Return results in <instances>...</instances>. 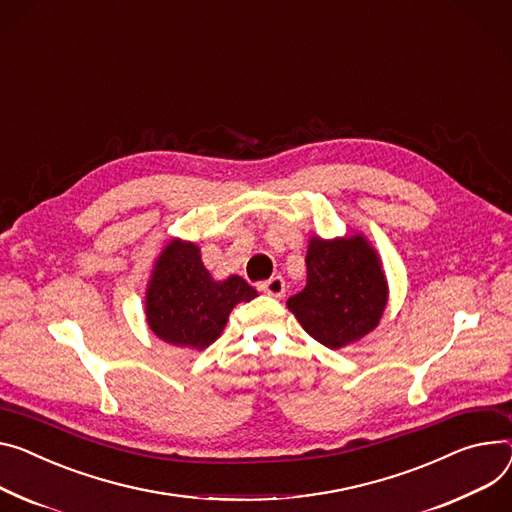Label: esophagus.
Returning <instances> with one entry per match:
<instances>
[{"label":"esophagus","mask_w":512,"mask_h":512,"mask_svg":"<svg viewBox=\"0 0 512 512\" xmlns=\"http://www.w3.org/2000/svg\"><path fill=\"white\" fill-rule=\"evenodd\" d=\"M260 291H264L270 297H283L285 295V279L283 277H272L260 285Z\"/></svg>","instance_id":"34e87169"}]
</instances>
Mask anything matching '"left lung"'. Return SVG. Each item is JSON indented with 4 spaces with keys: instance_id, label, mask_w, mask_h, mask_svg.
<instances>
[{
    "instance_id": "obj_1",
    "label": "left lung",
    "mask_w": 512,
    "mask_h": 512,
    "mask_svg": "<svg viewBox=\"0 0 512 512\" xmlns=\"http://www.w3.org/2000/svg\"><path fill=\"white\" fill-rule=\"evenodd\" d=\"M305 264L307 285L289 297L287 307L311 338L338 350L377 328L387 303V281L365 235L336 240L311 235Z\"/></svg>"
}]
</instances>
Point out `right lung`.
I'll use <instances>...</instances> for the list:
<instances>
[{"label": "right lung", "instance_id": "obj_1", "mask_svg": "<svg viewBox=\"0 0 512 512\" xmlns=\"http://www.w3.org/2000/svg\"><path fill=\"white\" fill-rule=\"evenodd\" d=\"M238 274L215 281L192 242L172 240L157 256L145 293L151 332L168 344L203 350L223 332L231 309L256 297Z\"/></svg>", "mask_w": 512, "mask_h": 512}]
</instances>
